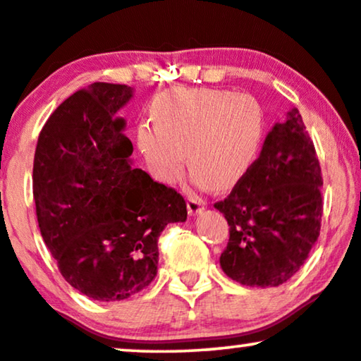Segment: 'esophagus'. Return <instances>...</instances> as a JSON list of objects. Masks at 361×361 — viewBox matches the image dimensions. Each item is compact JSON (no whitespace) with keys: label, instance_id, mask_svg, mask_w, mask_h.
Wrapping results in <instances>:
<instances>
[{"label":"esophagus","instance_id":"34e87169","mask_svg":"<svg viewBox=\"0 0 361 361\" xmlns=\"http://www.w3.org/2000/svg\"><path fill=\"white\" fill-rule=\"evenodd\" d=\"M204 211V201L197 195H190L188 199V212L189 216H197L199 212Z\"/></svg>","mask_w":361,"mask_h":361}]
</instances>
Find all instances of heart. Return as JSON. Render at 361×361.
<instances>
[{"label":"heart","instance_id":"b5f03b06","mask_svg":"<svg viewBox=\"0 0 361 361\" xmlns=\"http://www.w3.org/2000/svg\"><path fill=\"white\" fill-rule=\"evenodd\" d=\"M152 117L137 128V144L152 176L166 184L179 179L188 154L194 184L233 188L251 169L264 133L255 97L214 88L162 93Z\"/></svg>","mask_w":361,"mask_h":361}]
</instances>
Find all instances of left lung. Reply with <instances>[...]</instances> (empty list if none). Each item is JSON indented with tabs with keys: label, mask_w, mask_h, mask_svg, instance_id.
<instances>
[{
	"label": "left lung",
	"mask_w": 361,
	"mask_h": 361,
	"mask_svg": "<svg viewBox=\"0 0 361 361\" xmlns=\"http://www.w3.org/2000/svg\"><path fill=\"white\" fill-rule=\"evenodd\" d=\"M322 167L298 109L274 123L261 154L214 207L229 224L221 268L234 281L273 288L293 278L322 228Z\"/></svg>",
	"instance_id": "1"
}]
</instances>
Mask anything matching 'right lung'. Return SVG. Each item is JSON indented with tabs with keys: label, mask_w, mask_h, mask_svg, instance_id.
I'll return each instance as SVG.
<instances>
[{
	"label": "right lung",
	"mask_w": 361,
	"mask_h": 361,
	"mask_svg": "<svg viewBox=\"0 0 361 361\" xmlns=\"http://www.w3.org/2000/svg\"><path fill=\"white\" fill-rule=\"evenodd\" d=\"M133 88L97 82L75 92L39 132L33 197L43 241L66 283L122 301L157 274L159 235L188 219L184 197L133 169L117 112Z\"/></svg>",
	"instance_id": "add662e5"
}]
</instances>
